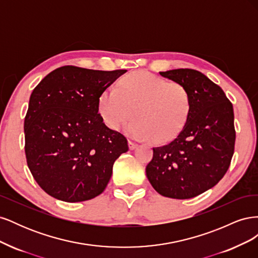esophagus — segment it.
I'll use <instances>...</instances> for the list:
<instances>
[{
	"instance_id": "1",
	"label": "esophagus",
	"mask_w": 258,
	"mask_h": 258,
	"mask_svg": "<svg viewBox=\"0 0 258 258\" xmlns=\"http://www.w3.org/2000/svg\"><path fill=\"white\" fill-rule=\"evenodd\" d=\"M128 144H129L130 150H135V148H137V146H138V144L136 142H134V141H131V140H129Z\"/></svg>"
}]
</instances>
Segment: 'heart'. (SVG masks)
Instances as JSON below:
<instances>
[{
	"label": "heart",
	"mask_w": 258,
	"mask_h": 258,
	"mask_svg": "<svg viewBox=\"0 0 258 258\" xmlns=\"http://www.w3.org/2000/svg\"><path fill=\"white\" fill-rule=\"evenodd\" d=\"M191 107L185 86L150 73L123 77L117 88L105 89L99 97V113L106 126L116 130L132 114L124 131L131 138L156 142L169 141L183 129Z\"/></svg>",
	"instance_id": "1"
}]
</instances>
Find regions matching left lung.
Instances as JSON below:
<instances>
[{
	"mask_svg": "<svg viewBox=\"0 0 258 258\" xmlns=\"http://www.w3.org/2000/svg\"><path fill=\"white\" fill-rule=\"evenodd\" d=\"M190 95L185 126L166 145L153 147L146 176L161 196L189 199L212 188L227 172L235 150L233 108L223 89L196 70L159 72Z\"/></svg>",
	"mask_w": 258,
	"mask_h": 258,
	"instance_id": "left-lung-1",
	"label": "left lung"
}]
</instances>
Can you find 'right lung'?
I'll use <instances>...</instances> for the list:
<instances>
[{
    "instance_id": "right-lung-1",
    "label": "right lung",
    "mask_w": 258,
    "mask_h": 258,
    "mask_svg": "<svg viewBox=\"0 0 258 258\" xmlns=\"http://www.w3.org/2000/svg\"><path fill=\"white\" fill-rule=\"evenodd\" d=\"M127 70L66 66L46 75L31 93L25 118L26 157L49 196L81 202L105 189L128 141L99 114V97Z\"/></svg>"
}]
</instances>
